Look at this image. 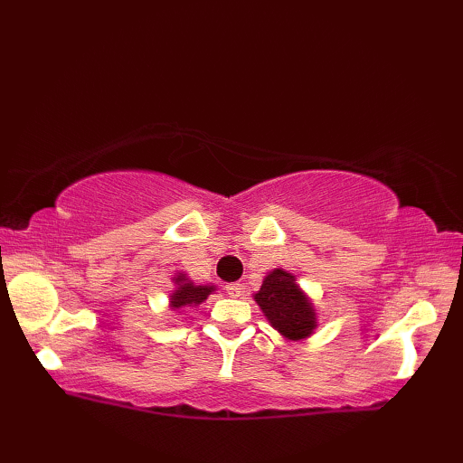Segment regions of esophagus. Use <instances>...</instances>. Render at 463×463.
<instances>
[{"instance_id": "34e87169", "label": "esophagus", "mask_w": 463, "mask_h": 463, "mask_svg": "<svg viewBox=\"0 0 463 463\" xmlns=\"http://www.w3.org/2000/svg\"><path fill=\"white\" fill-rule=\"evenodd\" d=\"M226 292H229L232 298H239V297H242V287H241L239 282L229 284V287H226Z\"/></svg>"}]
</instances>
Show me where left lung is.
I'll return each mask as SVG.
<instances>
[{"instance_id": "left-lung-1", "label": "left lung", "mask_w": 463, "mask_h": 463, "mask_svg": "<svg viewBox=\"0 0 463 463\" xmlns=\"http://www.w3.org/2000/svg\"><path fill=\"white\" fill-rule=\"evenodd\" d=\"M264 318L287 340H304L318 328V314L314 302L300 288L297 277L284 269L270 270L259 292L252 294Z\"/></svg>"}]
</instances>
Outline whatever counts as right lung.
<instances>
[{"label":"right lung","instance_id":"obj_1","mask_svg":"<svg viewBox=\"0 0 463 463\" xmlns=\"http://www.w3.org/2000/svg\"><path fill=\"white\" fill-rule=\"evenodd\" d=\"M175 288L169 297V308L181 310V308H196L201 302L209 298V294L216 290L214 284H196L193 282L184 272H176L173 277Z\"/></svg>","mask_w":463,"mask_h":463}]
</instances>
